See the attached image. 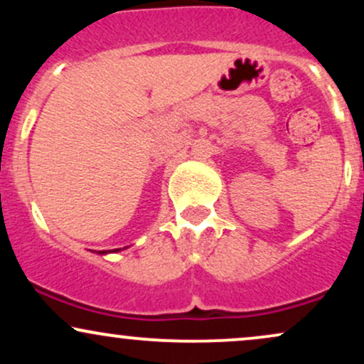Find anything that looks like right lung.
I'll use <instances>...</instances> for the list:
<instances>
[{"label": "right lung", "instance_id": "right-lung-1", "mask_svg": "<svg viewBox=\"0 0 364 364\" xmlns=\"http://www.w3.org/2000/svg\"><path fill=\"white\" fill-rule=\"evenodd\" d=\"M124 250V248H123ZM116 252H121V248H116V250H109V252H106V250H102V252H97V255H107V253H116Z\"/></svg>", "mask_w": 364, "mask_h": 364}]
</instances>
